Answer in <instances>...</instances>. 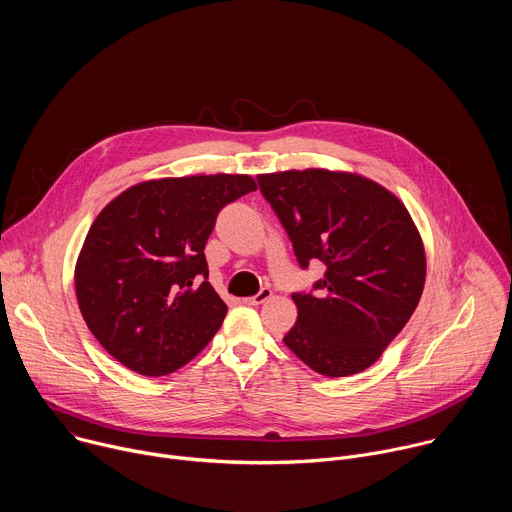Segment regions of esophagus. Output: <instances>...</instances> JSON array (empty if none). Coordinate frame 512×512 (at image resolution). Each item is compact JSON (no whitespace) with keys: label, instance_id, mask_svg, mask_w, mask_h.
I'll return each mask as SVG.
<instances>
[{"label":"esophagus","instance_id":"34e87169","mask_svg":"<svg viewBox=\"0 0 512 512\" xmlns=\"http://www.w3.org/2000/svg\"><path fill=\"white\" fill-rule=\"evenodd\" d=\"M271 287H261L259 289V294H255V296H251V298H245V304H249V306H261V304H265L269 298H271Z\"/></svg>","mask_w":512,"mask_h":512}]
</instances>
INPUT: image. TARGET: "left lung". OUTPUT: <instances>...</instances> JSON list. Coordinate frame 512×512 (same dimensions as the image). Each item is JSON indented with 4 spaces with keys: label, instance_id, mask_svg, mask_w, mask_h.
I'll return each mask as SVG.
<instances>
[{
    "label": "left lung",
    "instance_id": "1",
    "mask_svg": "<svg viewBox=\"0 0 512 512\" xmlns=\"http://www.w3.org/2000/svg\"><path fill=\"white\" fill-rule=\"evenodd\" d=\"M298 263L322 261L316 294H294L285 346L324 377L369 369L415 312L425 251L405 204L381 184L322 168L259 174Z\"/></svg>",
    "mask_w": 512,
    "mask_h": 512
}]
</instances>
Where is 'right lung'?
Returning <instances> with one entry per match:
<instances>
[{
	"mask_svg": "<svg viewBox=\"0 0 512 512\" xmlns=\"http://www.w3.org/2000/svg\"><path fill=\"white\" fill-rule=\"evenodd\" d=\"M253 190L247 174L160 178L127 188L99 212L75 289L89 330L115 360L164 377L212 340L227 304L206 281L204 247L221 208Z\"/></svg>",
	"mask_w": 512,
	"mask_h": 512,
	"instance_id": "obj_1",
	"label": "right lung"
}]
</instances>
